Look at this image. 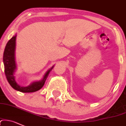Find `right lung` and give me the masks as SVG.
Returning a JSON list of instances; mask_svg holds the SVG:
<instances>
[{"label": "right lung", "mask_w": 126, "mask_h": 126, "mask_svg": "<svg viewBox=\"0 0 126 126\" xmlns=\"http://www.w3.org/2000/svg\"><path fill=\"white\" fill-rule=\"evenodd\" d=\"M17 35L13 36L6 44L3 52V62L5 68V73L9 83L14 90L22 92V93H33L37 91L44 86L50 71L53 68L52 66L48 69L43 76V79L40 80L33 82L27 86H21L17 83L16 80L14 73L17 69V65L16 63L15 51H16V41Z\"/></svg>", "instance_id": "obj_1"}]
</instances>
